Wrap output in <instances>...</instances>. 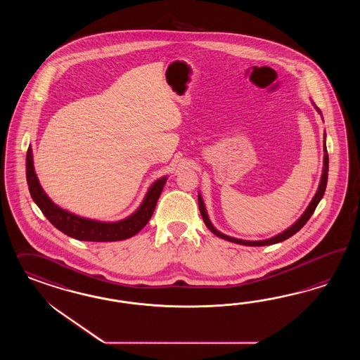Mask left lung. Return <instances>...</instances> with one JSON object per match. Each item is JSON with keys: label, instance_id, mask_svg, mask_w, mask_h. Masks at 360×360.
Here are the masks:
<instances>
[{"label": "left lung", "instance_id": "8db88e82", "mask_svg": "<svg viewBox=\"0 0 360 360\" xmlns=\"http://www.w3.org/2000/svg\"><path fill=\"white\" fill-rule=\"evenodd\" d=\"M314 107H316V104H314ZM316 112H318L319 115H322L318 107H316ZM323 137H325V141H323L325 142V143H323V152H325V155H323V169H322V175H321V182H319V186H318V190H316V195H314V198L311 199L310 205L307 206V208L305 210V212L301 215V218L298 219L293 226H290L289 229H285V231H283L281 233H278V235L273 236L271 239L255 240V241H252V240H241L236 239V238H232V236H227V235L221 233L220 231H218V229H215V227L212 226L211 220L208 218L207 211H206V206H205V202H203V199H202V195H200V194H198V205H199V210H200V215H202V218H203L205 224L207 226V229H210L214 235H217L218 238H220V239L229 240L231 243H236V244H241V245H250V247L272 245V244L281 243L283 240L289 239L290 236H293L295 233H297L300 229H302V227L305 226L306 221H307V220L310 219V217L313 215L314 210H316V206H318L319 200L323 198L325 190H326L327 175H328V154H327L326 148V133H325V136H323Z\"/></svg>", "mask_w": 360, "mask_h": 360}]
</instances>
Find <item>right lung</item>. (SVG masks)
<instances>
[{"mask_svg":"<svg viewBox=\"0 0 360 360\" xmlns=\"http://www.w3.org/2000/svg\"><path fill=\"white\" fill-rule=\"evenodd\" d=\"M26 179L30 195L35 205L41 208L44 217L65 235L83 241H119L129 239L139 233L152 218L157 200L164 190L167 176H162L153 184L143 198L140 207L131 217L119 221H98L82 218L67 210L56 206L44 193L42 186L35 174L33 164V150L27 149L26 154Z\"/></svg>","mask_w":360,"mask_h":360,"instance_id":"1","label":"right lung"}]
</instances>
